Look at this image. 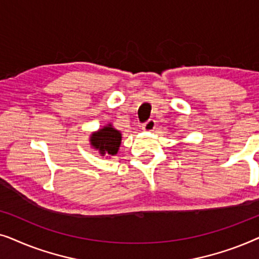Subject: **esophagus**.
<instances>
[{"instance_id":"obj_1","label":"esophagus","mask_w":259,"mask_h":259,"mask_svg":"<svg viewBox=\"0 0 259 259\" xmlns=\"http://www.w3.org/2000/svg\"><path fill=\"white\" fill-rule=\"evenodd\" d=\"M154 128H155V120L153 119L147 120V121L143 125V130L146 131V132H152Z\"/></svg>"}]
</instances>
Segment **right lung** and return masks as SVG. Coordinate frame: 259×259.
I'll list each match as a JSON object with an SVG mask.
<instances>
[{
    "label": "right lung",
    "mask_w": 259,
    "mask_h": 259,
    "mask_svg": "<svg viewBox=\"0 0 259 259\" xmlns=\"http://www.w3.org/2000/svg\"><path fill=\"white\" fill-rule=\"evenodd\" d=\"M121 133L108 123L97 132L91 134V145L99 151L101 155H115L118 153L120 144H121Z\"/></svg>",
    "instance_id": "1"
}]
</instances>
